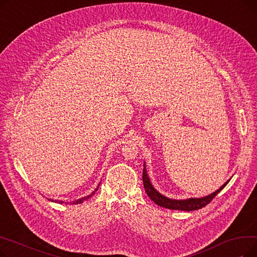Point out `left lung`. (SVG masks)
I'll list each match as a JSON object with an SVG mask.
<instances>
[{
  "instance_id": "8db88e82",
  "label": "left lung",
  "mask_w": 257,
  "mask_h": 257,
  "mask_svg": "<svg viewBox=\"0 0 257 257\" xmlns=\"http://www.w3.org/2000/svg\"><path fill=\"white\" fill-rule=\"evenodd\" d=\"M230 181V179L227 180L219 190L213 192L212 194L202 197V198H190V199H184V200H176V199H171L168 198L164 195H161L157 190H155V187L152 185L151 180L148 176L147 169H146V163H144V170H143V182H144V187L147 195L149 196V198L156 203L157 205L169 208V209H174V210H184V211H191V210H197L202 207H204L207 205L209 202L217 196L223 188L227 185V183Z\"/></svg>"
}]
</instances>
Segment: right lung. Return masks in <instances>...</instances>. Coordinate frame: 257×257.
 I'll list each match as a JSON object with an SVG mask.
<instances>
[{
	"label": "right lung",
	"instance_id": "obj_1",
	"mask_svg": "<svg viewBox=\"0 0 257 257\" xmlns=\"http://www.w3.org/2000/svg\"><path fill=\"white\" fill-rule=\"evenodd\" d=\"M100 184H101V182H99L98 186H97L96 188H94V190L92 191V193H90L89 195H87V196H85V197H82V198H80V199H77V200H74V201H72V202H64V201H62V200H53V199H49V200L52 201V202H57V203H60V204H63V203H65V204H69V203H70V204H80V203H82L83 201L89 199L92 195H94V193H96V192L99 190Z\"/></svg>",
	"mask_w": 257,
	"mask_h": 257
}]
</instances>
